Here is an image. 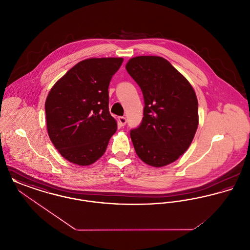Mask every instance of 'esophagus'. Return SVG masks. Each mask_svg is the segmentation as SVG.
I'll use <instances>...</instances> for the list:
<instances>
[{
    "mask_svg": "<svg viewBox=\"0 0 250 250\" xmlns=\"http://www.w3.org/2000/svg\"><path fill=\"white\" fill-rule=\"evenodd\" d=\"M119 125L121 126H124V125H125V124H126V119L125 118V117H119Z\"/></svg>",
    "mask_w": 250,
    "mask_h": 250,
    "instance_id": "34e87169",
    "label": "esophagus"
}]
</instances>
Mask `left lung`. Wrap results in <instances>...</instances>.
<instances>
[{"instance_id": "8db88e82", "label": "left lung", "mask_w": 250, "mask_h": 250, "mask_svg": "<svg viewBox=\"0 0 250 250\" xmlns=\"http://www.w3.org/2000/svg\"><path fill=\"white\" fill-rule=\"evenodd\" d=\"M125 68L141 87V125L130 131L135 151L149 166L177 160L190 146L199 125L198 99L189 82L159 56L131 58Z\"/></svg>"}]
</instances>
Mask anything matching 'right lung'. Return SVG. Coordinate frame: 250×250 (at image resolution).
<instances>
[{
    "instance_id": "1",
    "label": "right lung",
    "mask_w": 250,
    "mask_h": 250,
    "mask_svg": "<svg viewBox=\"0 0 250 250\" xmlns=\"http://www.w3.org/2000/svg\"><path fill=\"white\" fill-rule=\"evenodd\" d=\"M123 58H89L52 86L46 103L48 137L61 155L79 166L95 163L107 149L117 122L108 110V85Z\"/></svg>"
}]
</instances>
